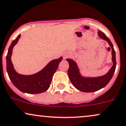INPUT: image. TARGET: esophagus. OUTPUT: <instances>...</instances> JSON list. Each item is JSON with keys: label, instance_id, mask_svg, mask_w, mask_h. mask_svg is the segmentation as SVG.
<instances>
[{"label": "esophagus", "instance_id": "34e87169", "mask_svg": "<svg viewBox=\"0 0 126 126\" xmlns=\"http://www.w3.org/2000/svg\"><path fill=\"white\" fill-rule=\"evenodd\" d=\"M68 56H69V54L65 53L64 54V55H63V59H66L67 58Z\"/></svg>", "mask_w": 126, "mask_h": 126}]
</instances>
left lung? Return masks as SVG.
I'll return each mask as SVG.
<instances>
[{
    "instance_id": "left-lung-1",
    "label": "left lung",
    "mask_w": 126,
    "mask_h": 126,
    "mask_svg": "<svg viewBox=\"0 0 126 126\" xmlns=\"http://www.w3.org/2000/svg\"><path fill=\"white\" fill-rule=\"evenodd\" d=\"M99 37L108 43L112 49V66L108 73L103 76L98 77H88L81 74L77 63L71 59H67L66 60L69 64L68 69V76L73 86L78 90L84 92H92L98 91L104 88L112 79L115 71L116 66V52L113 45L110 39L101 31H98Z\"/></svg>"
}]
</instances>
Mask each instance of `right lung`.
<instances>
[{
    "label": "right lung",
    "instance_id": "add662e5",
    "mask_svg": "<svg viewBox=\"0 0 126 126\" xmlns=\"http://www.w3.org/2000/svg\"><path fill=\"white\" fill-rule=\"evenodd\" d=\"M20 37L21 35H18L16 39L12 42L6 56V68L9 77L14 85L24 93L34 94L45 92L50 87L52 77L63 58L61 56L59 59L51 60L41 70L35 74H19L16 71L11 58L13 47Z\"/></svg>",
    "mask_w": 126,
    "mask_h": 126
}]
</instances>
